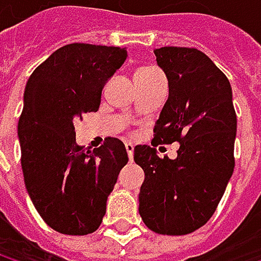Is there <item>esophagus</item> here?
Here are the masks:
<instances>
[{"label": "esophagus", "instance_id": "obj_1", "mask_svg": "<svg viewBox=\"0 0 261 261\" xmlns=\"http://www.w3.org/2000/svg\"><path fill=\"white\" fill-rule=\"evenodd\" d=\"M125 149H127V154H128V159L130 162H133V154H134V145L131 142H127L125 143Z\"/></svg>", "mask_w": 261, "mask_h": 261}]
</instances>
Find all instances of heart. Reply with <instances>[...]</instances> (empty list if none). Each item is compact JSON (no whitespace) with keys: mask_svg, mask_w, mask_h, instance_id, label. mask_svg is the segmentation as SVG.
<instances>
[{"mask_svg":"<svg viewBox=\"0 0 261 261\" xmlns=\"http://www.w3.org/2000/svg\"><path fill=\"white\" fill-rule=\"evenodd\" d=\"M157 69H154V68H142V69H139L136 74H134V77H137V75H142V74H151V72H155Z\"/></svg>","mask_w":261,"mask_h":261,"instance_id":"1","label":"heart"}]
</instances>
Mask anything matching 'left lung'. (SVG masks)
I'll return each mask as SVG.
<instances>
[{
    "label": "left lung",
    "instance_id": "8db88e82",
    "mask_svg": "<svg viewBox=\"0 0 261 261\" xmlns=\"http://www.w3.org/2000/svg\"><path fill=\"white\" fill-rule=\"evenodd\" d=\"M154 54L169 84L154 139L180 142V148L177 159H160L149 145L134 148V162L145 172L139 213L154 233L189 234L213 216L234 171L233 92L199 49L163 46Z\"/></svg>",
    "mask_w": 261,
    "mask_h": 261
}]
</instances>
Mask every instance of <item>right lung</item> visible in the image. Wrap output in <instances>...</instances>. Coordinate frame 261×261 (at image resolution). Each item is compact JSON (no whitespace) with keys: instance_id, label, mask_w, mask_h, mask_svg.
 <instances>
[{"instance_id":"1","label":"right lung","mask_w":261,"mask_h":261,"mask_svg":"<svg viewBox=\"0 0 261 261\" xmlns=\"http://www.w3.org/2000/svg\"><path fill=\"white\" fill-rule=\"evenodd\" d=\"M125 59V48L71 43L54 51L27 81L18 122L24 181L40 218L62 234L98 230L128 162L119 139L84 149L74 127L83 113L99 109L104 84Z\"/></svg>"}]
</instances>
